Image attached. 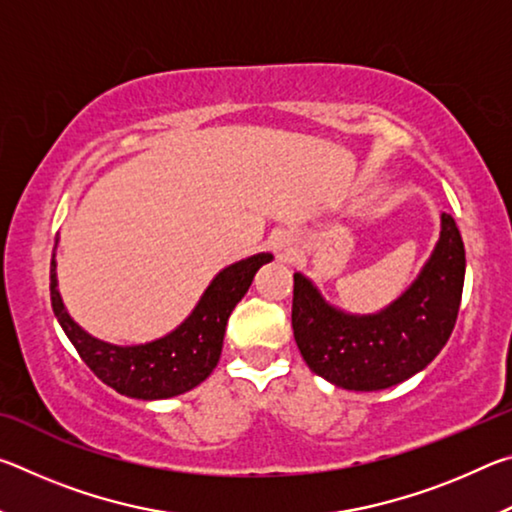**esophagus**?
<instances>
[{"instance_id":"obj_1","label":"esophagus","mask_w":512,"mask_h":512,"mask_svg":"<svg viewBox=\"0 0 512 512\" xmlns=\"http://www.w3.org/2000/svg\"><path fill=\"white\" fill-rule=\"evenodd\" d=\"M275 253L280 259H284V262H291V259H296V255H298L296 241H293V239H277Z\"/></svg>"}]
</instances>
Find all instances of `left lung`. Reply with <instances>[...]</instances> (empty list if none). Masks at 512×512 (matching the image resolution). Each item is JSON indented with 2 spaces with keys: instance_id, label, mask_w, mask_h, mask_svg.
I'll list each match as a JSON object with an SVG mask.
<instances>
[{
  "instance_id": "8db88e82",
  "label": "left lung",
  "mask_w": 512,
  "mask_h": 512,
  "mask_svg": "<svg viewBox=\"0 0 512 512\" xmlns=\"http://www.w3.org/2000/svg\"><path fill=\"white\" fill-rule=\"evenodd\" d=\"M465 282V248L452 216L413 287L375 316H348L293 275L291 325L307 366L348 391H379L436 359L456 325Z\"/></svg>"
}]
</instances>
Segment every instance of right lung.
<instances>
[{"label": "right lung", "instance_id": "add662e5", "mask_svg": "<svg viewBox=\"0 0 512 512\" xmlns=\"http://www.w3.org/2000/svg\"><path fill=\"white\" fill-rule=\"evenodd\" d=\"M271 255H253L232 264L214 277L201 302L183 325L160 341L117 348L92 339L67 316L56 291V259L51 257V307L67 339L94 375L117 393L135 400H164L192 391L216 368L223 334L237 302L244 298L259 266Z\"/></svg>", "mask_w": 512, "mask_h": 512}]
</instances>
